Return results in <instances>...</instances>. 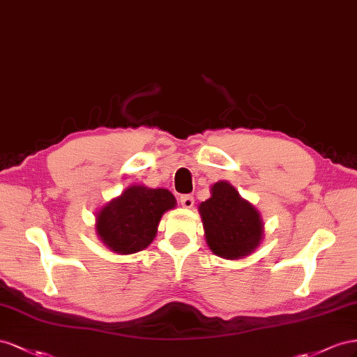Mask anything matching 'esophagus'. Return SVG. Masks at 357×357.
Returning <instances> with one entry per match:
<instances>
[{"label":"esophagus","mask_w":357,"mask_h":357,"mask_svg":"<svg viewBox=\"0 0 357 357\" xmlns=\"http://www.w3.org/2000/svg\"><path fill=\"white\" fill-rule=\"evenodd\" d=\"M179 202H181L182 206L190 209V208H192V205H195V197H192L191 195H185V196H181Z\"/></svg>","instance_id":"34e87169"}]
</instances>
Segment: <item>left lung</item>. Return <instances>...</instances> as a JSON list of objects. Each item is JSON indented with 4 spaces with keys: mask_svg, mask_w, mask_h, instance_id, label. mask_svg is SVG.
Segmentation results:
<instances>
[{
    "mask_svg": "<svg viewBox=\"0 0 357 357\" xmlns=\"http://www.w3.org/2000/svg\"><path fill=\"white\" fill-rule=\"evenodd\" d=\"M199 212L209 248L218 257L236 260L256 250L263 239L259 211L226 181L215 182Z\"/></svg>",
    "mask_w": 357,
    "mask_h": 357,
    "instance_id": "obj_1",
    "label": "left lung"
}]
</instances>
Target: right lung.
<instances>
[{
	"instance_id": "add662e5",
	"label": "right lung",
	"mask_w": 357,
	"mask_h": 357,
	"mask_svg": "<svg viewBox=\"0 0 357 357\" xmlns=\"http://www.w3.org/2000/svg\"><path fill=\"white\" fill-rule=\"evenodd\" d=\"M175 206L176 199L166 188L131 185L100 209L97 235L116 254L142 251L154 241L162 213Z\"/></svg>"
}]
</instances>
